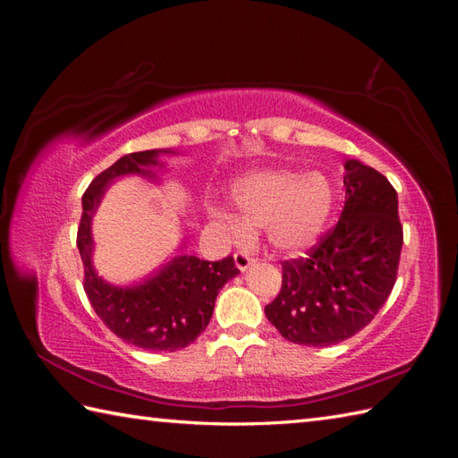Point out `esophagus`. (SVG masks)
<instances>
[{
	"label": "esophagus",
	"mask_w": 458,
	"mask_h": 458,
	"mask_svg": "<svg viewBox=\"0 0 458 458\" xmlns=\"http://www.w3.org/2000/svg\"><path fill=\"white\" fill-rule=\"evenodd\" d=\"M256 259L250 256V254H246V252H237L234 254V263H237V267L241 269V271H246L248 267L252 266Z\"/></svg>",
	"instance_id": "1"
}]
</instances>
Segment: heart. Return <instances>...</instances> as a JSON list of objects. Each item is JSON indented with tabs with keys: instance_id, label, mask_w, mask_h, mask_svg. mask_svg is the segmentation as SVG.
<instances>
[{
	"instance_id": "obj_1",
	"label": "heart",
	"mask_w": 458,
	"mask_h": 458,
	"mask_svg": "<svg viewBox=\"0 0 458 458\" xmlns=\"http://www.w3.org/2000/svg\"><path fill=\"white\" fill-rule=\"evenodd\" d=\"M229 197L239 216L216 206L208 210L224 237L242 244L252 239V229H263L269 244L284 254L310 250L335 210V189L321 172L252 170L234 179Z\"/></svg>"
}]
</instances>
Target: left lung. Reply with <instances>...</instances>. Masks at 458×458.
I'll list each match as a JSON object with an SVG mask.
<instances>
[{
	"label": "left lung",
	"instance_id": "obj_1",
	"mask_svg": "<svg viewBox=\"0 0 458 458\" xmlns=\"http://www.w3.org/2000/svg\"><path fill=\"white\" fill-rule=\"evenodd\" d=\"M345 202L335 229L306 258L283 261L266 317L288 342L325 348L352 338L384 306L403 246L397 192L359 160L344 162Z\"/></svg>",
	"mask_w": 458,
	"mask_h": 458
}]
</instances>
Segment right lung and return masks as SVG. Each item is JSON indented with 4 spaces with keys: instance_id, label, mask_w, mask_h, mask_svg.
Masks as SVG:
<instances>
[{
    "instance_id": "1",
    "label": "right lung",
    "mask_w": 458,
    "mask_h": 458,
    "mask_svg": "<svg viewBox=\"0 0 458 458\" xmlns=\"http://www.w3.org/2000/svg\"><path fill=\"white\" fill-rule=\"evenodd\" d=\"M170 148L131 152L97 175L81 197L78 250L84 261V290L101 321L126 344L147 352H175L187 348L208 327L221 286L239 275L233 256L206 261L179 254L141 283L116 286L93 267L91 221L106 187L123 175H141L157 182L155 168H164L160 155Z\"/></svg>"
}]
</instances>
